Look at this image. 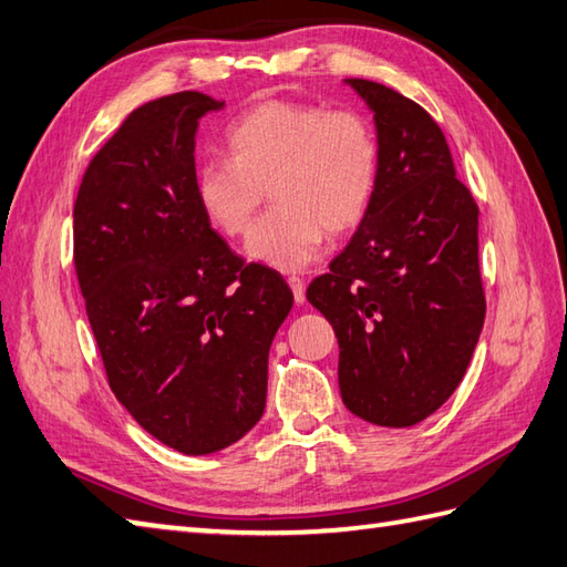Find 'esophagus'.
Segmentation results:
<instances>
[{"mask_svg": "<svg viewBox=\"0 0 567 567\" xmlns=\"http://www.w3.org/2000/svg\"><path fill=\"white\" fill-rule=\"evenodd\" d=\"M288 286H291L293 298H296V302L300 306V302L306 300V281H302L300 276H288Z\"/></svg>", "mask_w": 567, "mask_h": 567, "instance_id": "esophagus-1", "label": "esophagus"}]
</instances>
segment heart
Masks as SVG:
<instances>
[{
    "instance_id": "obj_1",
    "label": "heart",
    "mask_w": 567,
    "mask_h": 567,
    "mask_svg": "<svg viewBox=\"0 0 567 567\" xmlns=\"http://www.w3.org/2000/svg\"><path fill=\"white\" fill-rule=\"evenodd\" d=\"M230 158H206L195 171L204 218L238 238L271 189L276 209L252 228L245 252L284 271L320 255L329 233H349L375 197L380 142L358 110L267 101L226 132Z\"/></svg>"
}]
</instances>
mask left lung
Here are the masks:
<instances>
[{
  "label": "left lung",
  "instance_id": "obj_1",
  "mask_svg": "<svg viewBox=\"0 0 567 567\" xmlns=\"http://www.w3.org/2000/svg\"><path fill=\"white\" fill-rule=\"evenodd\" d=\"M343 84L375 120L380 175L361 226L308 300L334 327L347 409L409 427L447 402L478 343V206L419 103L375 81Z\"/></svg>",
  "mask_w": 567,
  "mask_h": 567
}]
</instances>
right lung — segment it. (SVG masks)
Wrapping results in <instances>:
<instances>
[{
  "mask_svg": "<svg viewBox=\"0 0 567 567\" xmlns=\"http://www.w3.org/2000/svg\"><path fill=\"white\" fill-rule=\"evenodd\" d=\"M220 107L197 91L136 107L74 202V267L110 390L192 457L257 425L269 347L293 308L281 274L245 267L197 204L195 134Z\"/></svg>",
  "mask_w": 567,
  "mask_h": 567,
  "instance_id": "add662e5",
  "label": "right lung"
}]
</instances>
